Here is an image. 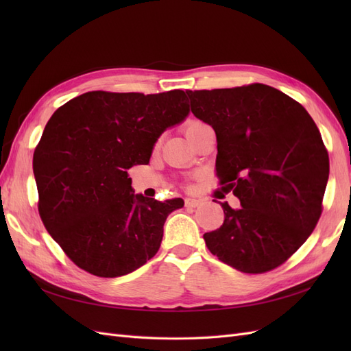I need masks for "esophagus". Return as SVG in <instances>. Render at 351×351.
<instances>
[{
	"label": "esophagus",
	"mask_w": 351,
	"mask_h": 351,
	"mask_svg": "<svg viewBox=\"0 0 351 351\" xmlns=\"http://www.w3.org/2000/svg\"><path fill=\"white\" fill-rule=\"evenodd\" d=\"M200 205H202V200H199V199H186L187 208H197Z\"/></svg>",
	"instance_id": "obj_1"
}]
</instances>
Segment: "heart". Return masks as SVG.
Wrapping results in <instances>:
<instances>
[{"label":"heart","mask_w":351,"mask_h":351,"mask_svg":"<svg viewBox=\"0 0 351 351\" xmlns=\"http://www.w3.org/2000/svg\"><path fill=\"white\" fill-rule=\"evenodd\" d=\"M202 124V121H199V120H190L187 124H186V127H184V130H186V134H187V137H190V134H192L197 127H200Z\"/></svg>","instance_id":"b5f03b06"}]
</instances>
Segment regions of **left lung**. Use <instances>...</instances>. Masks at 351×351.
Returning <instances> with one entry per match:
<instances>
[{
	"instance_id": "left-lung-1",
	"label": "left lung",
	"mask_w": 351,
	"mask_h": 351,
	"mask_svg": "<svg viewBox=\"0 0 351 351\" xmlns=\"http://www.w3.org/2000/svg\"><path fill=\"white\" fill-rule=\"evenodd\" d=\"M186 93L215 130L219 186L241 204L222 202L224 224L204 234L209 252L246 274L278 268L322 214L329 159L319 130L299 102L268 84Z\"/></svg>"
}]
</instances>
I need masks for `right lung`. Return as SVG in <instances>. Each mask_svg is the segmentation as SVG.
I'll return each mask as SVG.
<instances>
[{
	"mask_svg": "<svg viewBox=\"0 0 351 351\" xmlns=\"http://www.w3.org/2000/svg\"><path fill=\"white\" fill-rule=\"evenodd\" d=\"M183 90H92L52 114L34 154L38 210L70 261L102 278L130 274L159 250L183 199L134 195L129 169L147 164L167 127L189 114Z\"/></svg>",
	"mask_w": 351,
	"mask_h": 351,
	"instance_id": "1",
	"label": "right lung"
}]
</instances>
